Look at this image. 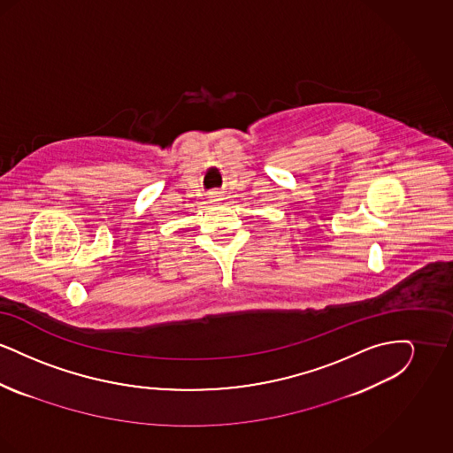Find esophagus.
<instances>
[{"label":"esophagus","mask_w":453,"mask_h":453,"mask_svg":"<svg viewBox=\"0 0 453 453\" xmlns=\"http://www.w3.org/2000/svg\"><path fill=\"white\" fill-rule=\"evenodd\" d=\"M211 200H212V202L222 200V194H220V192H212V194H211Z\"/></svg>","instance_id":"obj_1"}]
</instances>
